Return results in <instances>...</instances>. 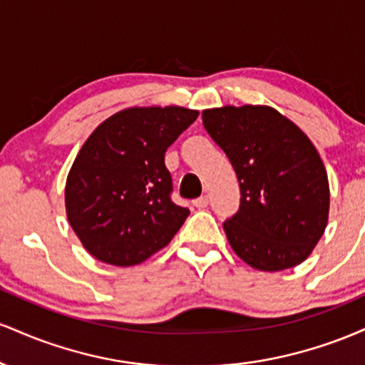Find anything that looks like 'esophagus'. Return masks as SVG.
I'll list each match as a JSON object with an SVG mask.
<instances>
[{
  "label": "esophagus",
  "instance_id": "34e87169",
  "mask_svg": "<svg viewBox=\"0 0 365 365\" xmlns=\"http://www.w3.org/2000/svg\"><path fill=\"white\" fill-rule=\"evenodd\" d=\"M207 204H209V199H207L206 195L197 197V199L194 200V206H195L197 209H204V207H207Z\"/></svg>",
  "mask_w": 365,
  "mask_h": 365
}]
</instances>
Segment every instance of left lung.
<instances>
[{
  "mask_svg": "<svg viewBox=\"0 0 365 365\" xmlns=\"http://www.w3.org/2000/svg\"><path fill=\"white\" fill-rule=\"evenodd\" d=\"M240 185V207L223 223L230 245L259 271H283L311 255L328 225L329 183L309 137L269 106L202 111Z\"/></svg>",
  "mask_w": 365,
  "mask_h": 365,
  "instance_id": "1",
  "label": "left lung"
}]
</instances>
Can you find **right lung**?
<instances>
[{
  "instance_id": "add662e5",
  "label": "right lung",
  "mask_w": 365,
  "mask_h": 365,
  "mask_svg": "<svg viewBox=\"0 0 365 365\" xmlns=\"http://www.w3.org/2000/svg\"><path fill=\"white\" fill-rule=\"evenodd\" d=\"M199 113L180 106L128 108L103 121L66 178V216L87 252L135 266L166 247L190 215L171 200L166 149Z\"/></svg>"
}]
</instances>
